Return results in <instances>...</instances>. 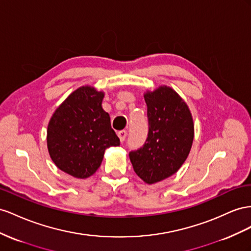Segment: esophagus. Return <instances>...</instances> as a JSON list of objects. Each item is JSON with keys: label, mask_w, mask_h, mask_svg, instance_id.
Instances as JSON below:
<instances>
[{"label": "esophagus", "mask_w": 251, "mask_h": 251, "mask_svg": "<svg viewBox=\"0 0 251 251\" xmlns=\"http://www.w3.org/2000/svg\"><path fill=\"white\" fill-rule=\"evenodd\" d=\"M118 137H119V139H120L121 142H124L125 139H126V137H127V131H126V130H120V131L118 132Z\"/></svg>", "instance_id": "34e87169"}]
</instances>
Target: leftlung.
Wrapping results in <instances>:
<instances>
[{
  "mask_svg": "<svg viewBox=\"0 0 251 251\" xmlns=\"http://www.w3.org/2000/svg\"><path fill=\"white\" fill-rule=\"evenodd\" d=\"M148 137L145 144L129 152L134 173L147 184L175 175L187 159L195 127L187 104L168 86L144 95Z\"/></svg>",
  "mask_w": 251,
  "mask_h": 251,
  "instance_id": "8db88e82",
  "label": "left lung"
}]
</instances>
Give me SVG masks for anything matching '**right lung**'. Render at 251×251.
Masks as SVG:
<instances>
[{
  "instance_id": "right-lung-1",
  "label": "right lung",
  "mask_w": 251,
  "mask_h": 251,
  "mask_svg": "<svg viewBox=\"0 0 251 251\" xmlns=\"http://www.w3.org/2000/svg\"><path fill=\"white\" fill-rule=\"evenodd\" d=\"M103 98V91L82 86L68 96L49 121V155L56 167L75 177L94 175L106 148L120 145L109 114L102 108Z\"/></svg>"
}]
</instances>
